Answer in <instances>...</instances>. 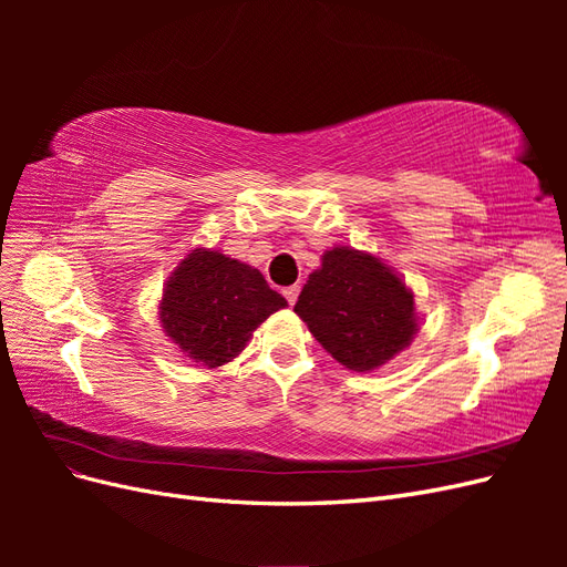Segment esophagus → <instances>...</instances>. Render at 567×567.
Wrapping results in <instances>:
<instances>
[{
  "label": "esophagus",
  "mask_w": 567,
  "mask_h": 567,
  "mask_svg": "<svg viewBox=\"0 0 567 567\" xmlns=\"http://www.w3.org/2000/svg\"><path fill=\"white\" fill-rule=\"evenodd\" d=\"M298 293H300V286H288V288H284V298L288 300V305H296Z\"/></svg>",
  "instance_id": "1"
}]
</instances>
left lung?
I'll use <instances>...</instances> for the list:
<instances>
[{
	"label": "left lung",
	"mask_w": 567,
	"mask_h": 567,
	"mask_svg": "<svg viewBox=\"0 0 567 567\" xmlns=\"http://www.w3.org/2000/svg\"><path fill=\"white\" fill-rule=\"evenodd\" d=\"M321 348L352 371H373L419 331L414 296L379 257L340 246L321 255L296 302Z\"/></svg>",
	"instance_id": "obj_1"
}]
</instances>
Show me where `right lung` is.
<instances>
[{"instance_id": "1", "label": "right lung", "mask_w": 567, "mask_h": 567, "mask_svg": "<svg viewBox=\"0 0 567 567\" xmlns=\"http://www.w3.org/2000/svg\"><path fill=\"white\" fill-rule=\"evenodd\" d=\"M286 305L250 265L196 248L165 284L161 323L186 357L215 369L231 362L257 326Z\"/></svg>"}]
</instances>
